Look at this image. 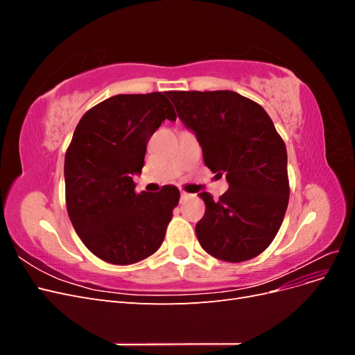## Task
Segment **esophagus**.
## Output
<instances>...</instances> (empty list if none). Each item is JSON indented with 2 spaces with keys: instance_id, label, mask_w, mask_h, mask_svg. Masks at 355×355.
<instances>
[{
  "instance_id": "esophagus-1",
  "label": "esophagus",
  "mask_w": 355,
  "mask_h": 355,
  "mask_svg": "<svg viewBox=\"0 0 355 355\" xmlns=\"http://www.w3.org/2000/svg\"><path fill=\"white\" fill-rule=\"evenodd\" d=\"M189 197H192V194H188V192H185V191H180V200H182V201L189 198Z\"/></svg>"
}]
</instances>
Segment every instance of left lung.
<instances>
[{"instance_id":"1","label":"left lung","mask_w":355,"mask_h":355,"mask_svg":"<svg viewBox=\"0 0 355 355\" xmlns=\"http://www.w3.org/2000/svg\"><path fill=\"white\" fill-rule=\"evenodd\" d=\"M178 116L196 135L204 164L228 191L200 197L206 213L196 232L201 247L225 262L261 254L280 230L288 204L287 151L261 105L231 90L168 92Z\"/></svg>"}]
</instances>
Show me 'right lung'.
<instances>
[{
  "instance_id": "add662e5",
  "label": "right lung",
  "mask_w": 355,
  "mask_h": 355,
  "mask_svg": "<svg viewBox=\"0 0 355 355\" xmlns=\"http://www.w3.org/2000/svg\"><path fill=\"white\" fill-rule=\"evenodd\" d=\"M167 93L116 94L85 112L65 155L67 209L73 230L99 259L130 265L155 253L179 202L176 187L136 194L146 144L176 121Z\"/></svg>"
}]
</instances>
